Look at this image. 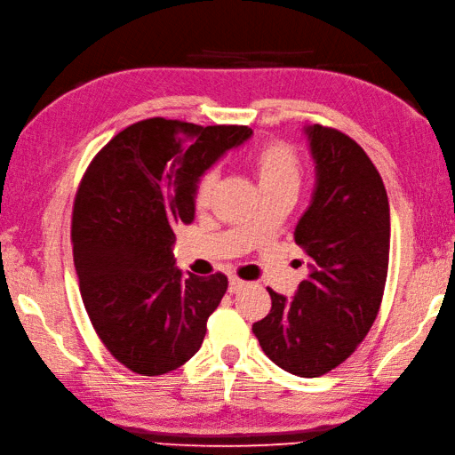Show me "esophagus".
Returning a JSON list of instances; mask_svg holds the SVG:
<instances>
[{"label": "esophagus", "instance_id": "1", "mask_svg": "<svg viewBox=\"0 0 455 455\" xmlns=\"http://www.w3.org/2000/svg\"><path fill=\"white\" fill-rule=\"evenodd\" d=\"M245 286H247L245 280H241V278H237V276H231V278H229V294H237V291H239L241 288H245Z\"/></svg>", "mask_w": 455, "mask_h": 455}]
</instances>
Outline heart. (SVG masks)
Returning a JSON list of instances; mask_svg holds the SVG:
<instances>
[{
    "label": "heart",
    "instance_id": "b5f03b06",
    "mask_svg": "<svg viewBox=\"0 0 455 455\" xmlns=\"http://www.w3.org/2000/svg\"><path fill=\"white\" fill-rule=\"evenodd\" d=\"M260 193L278 188H298L301 179V159L294 146L286 142H267L259 146L251 156ZM218 183V171L208 169L202 173L193 188V200L198 210L210 204Z\"/></svg>",
    "mask_w": 455,
    "mask_h": 455
}]
</instances>
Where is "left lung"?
Returning <instances> with one entry per match:
<instances>
[{
	"label": "left lung",
	"mask_w": 455,
	"mask_h": 455,
	"mask_svg": "<svg viewBox=\"0 0 455 455\" xmlns=\"http://www.w3.org/2000/svg\"><path fill=\"white\" fill-rule=\"evenodd\" d=\"M306 132L317 187L294 237L311 272L291 299L267 288L272 307L253 332L276 366L317 378L342 364L378 317L389 267V202L355 140L321 124Z\"/></svg>",
	"instance_id": "obj_1"
}]
</instances>
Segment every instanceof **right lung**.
<instances>
[{
	"mask_svg": "<svg viewBox=\"0 0 455 455\" xmlns=\"http://www.w3.org/2000/svg\"><path fill=\"white\" fill-rule=\"evenodd\" d=\"M253 134L169 118L130 124L91 159L72 212L74 265L97 337L120 364L161 376L195 356L228 276H183L171 245L195 220L196 179Z\"/></svg>",
	"mask_w": 455,
	"mask_h": 455,
	"instance_id": "right-lung-1",
	"label": "right lung"
}]
</instances>
